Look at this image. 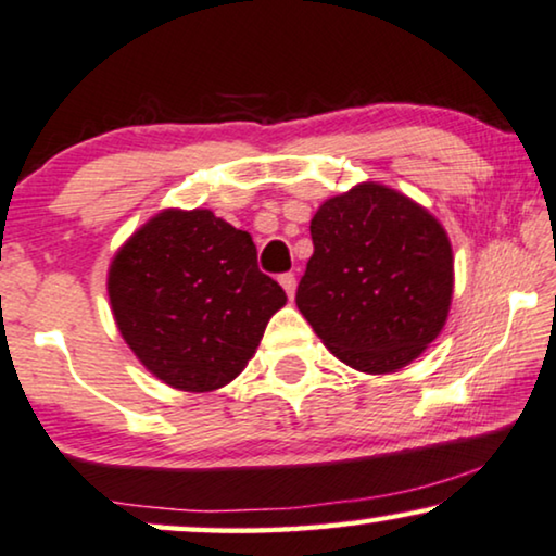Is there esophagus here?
I'll use <instances>...</instances> for the list:
<instances>
[{
  "label": "esophagus",
  "mask_w": 556,
  "mask_h": 556,
  "mask_svg": "<svg viewBox=\"0 0 556 556\" xmlns=\"http://www.w3.org/2000/svg\"><path fill=\"white\" fill-rule=\"evenodd\" d=\"M279 285L285 287V292L290 294V298H294V290H298V277H294L292 271L290 274H282V277H279Z\"/></svg>",
  "instance_id": "34e87169"
}]
</instances>
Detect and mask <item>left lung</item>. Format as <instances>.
<instances>
[{"label":"left lung","mask_w":556,"mask_h":556,"mask_svg":"<svg viewBox=\"0 0 556 556\" xmlns=\"http://www.w3.org/2000/svg\"><path fill=\"white\" fill-rule=\"evenodd\" d=\"M313 256L300 313L355 371L412 364L445 328L453 247L432 213L387 185L361 182L325 201L309 224Z\"/></svg>","instance_id":"left-lung-1"}]
</instances>
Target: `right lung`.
<instances>
[{"label": "right lung", "mask_w": 556, "mask_h": 556, "mask_svg": "<svg viewBox=\"0 0 556 556\" xmlns=\"http://www.w3.org/2000/svg\"><path fill=\"white\" fill-rule=\"evenodd\" d=\"M116 328L147 371L180 391L226 387L287 302L258 271L256 247L211 211L167 208L109 266Z\"/></svg>", "instance_id": "1"}]
</instances>
